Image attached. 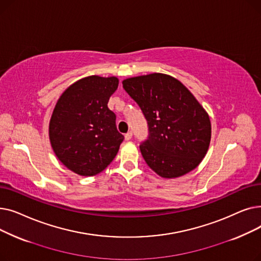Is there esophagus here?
<instances>
[{
	"label": "esophagus",
	"mask_w": 261,
	"mask_h": 261,
	"mask_svg": "<svg viewBox=\"0 0 261 261\" xmlns=\"http://www.w3.org/2000/svg\"><path fill=\"white\" fill-rule=\"evenodd\" d=\"M132 135H133V133L130 131V132H128L126 135H125V140L126 141H130L131 139H132Z\"/></svg>",
	"instance_id": "obj_1"
}]
</instances>
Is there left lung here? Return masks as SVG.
I'll list each match as a JSON object with an SVG mask.
<instances>
[{"mask_svg": "<svg viewBox=\"0 0 261 261\" xmlns=\"http://www.w3.org/2000/svg\"><path fill=\"white\" fill-rule=\"evenodd\" d=\"M122 88L148 123V139L140 145L147 165L166 179L194 170L212 136L210 116L195 96L182 82L161 73L125 79Z\"/></svg>", "mask_w": 261, "mask_h": 261, "instance_id": "left-lung-1", "label": "left lung"}]
</instances>
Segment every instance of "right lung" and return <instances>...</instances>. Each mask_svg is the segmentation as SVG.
Listing matches in <instances>:
<instances>
[{"label": "right lung", "mask_w": 261, "mask_h": 261, "mask_svg": "<svg viewBox=\"0 0 261 261\" xmlns=\"http://www.w3.org/2000/svg\"><path fill=\"white\" fill-rule=\"evenodd\" d=\"M117 87L116 77L89 76L68 87L55 106L49 121L51 148L63 165L79 175L105 170L123 141L116 115L108 108Z\"/></svg>", "instance_id": "1"}]
</instances>
